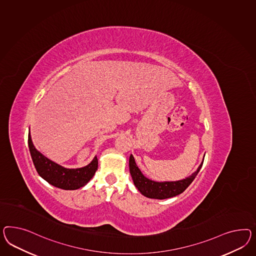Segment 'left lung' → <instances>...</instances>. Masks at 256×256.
I'll return each mask as SVG.
<instances>
[{"label": "left lung", "instance_id": "1", "mask_svg": "<svg viewBox=\"0 0 256 256\" xmlns=\"http://www.w3.org/2000/svg\"><path fill=\"white\" fill-rule=\"evenodd\" d=\"M202 165H203V161L200 166H198V170L186 179L177 180V182H158L149 180L148 178H146L140 170L138 166L136 165L133 156L132 154L130 156V172L132 174L135 186L138 188V191L144 196H146L149 198H156V200L170 198L182 193L187 187L191 184V182L196 178L198 173L200 172Z\"/></svg>", "mask_w": 256, "mask_h": 256}]
</instances>
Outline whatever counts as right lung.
Here are the masks:
<instances>
[{
  "mask_svg": "<svg viewBox=\"0 0 256 256\" xmlns=\"http://www.w3.org/2000/svg\"><path fill=\"white\" fill-rule=\"evenodd\" d=\"M28 149L35 168L42 179L48 184L64 190H76L86 186L98 170V158L95 156L88 166L80 168H66L42 156L35 149L30 133L28 132Z\"/></svg>",
  "mask_w": 256,
  "mask_h": 256,
  "instance_id": "add662e5",
  "label": "right lung"
}]
</instances>
